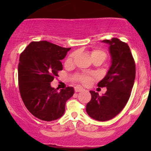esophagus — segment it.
I'll return each instance as SVG.
<instances>
[{"label": "esophagus", "mask_w": 151, "mask_h": 151, "mask_svg": "<svg viewBox=\"0 0 151 151\" xmlns=\"http://www.w3.org/2000/svg\"><path fill=\"white\" fill-rule=\"evenodd\" d=\"M74 91H75V92H79V91H83V89L80 86H75L74 87Z\"/></svg>", "instance_id": "esophagus-1"}]
</instances>
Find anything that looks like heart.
Returning <instances> with one entry per match:
<instances>
[{"label": "heart", "instance_id": "1", "mask_svg": "<svg viewBox=\"0 0 151 151\" xmlns=\"http://www.w3.org/2000/svg\"><path fill=\"white\" fill-rule=\"evenodd\" d=\"M91 56L92 59L98 58L101 59V60L104 61L106 58V53L104 51H101V50H93V51L91 52ZM73 57H74L73 55H70V56L69 57V58L67 59V62H72ZM78 79H79L81 82L86 84H89V83H90V81H91V77L88 75H80L79 77H78Z\"/></svg>", "mask_w": 151, "mask_h": 151}]
</instances>
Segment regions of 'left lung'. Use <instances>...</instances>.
Listing matches in <instances>:
<instances>
[{"instance_id":"obj_1","label":"left lung","mask_w":151,"mask_h":151,"mask_svg":"<svg viewBox=\"0 0 151 151\" xmlns=\"http://www.w3.org/2000/svg\"><path fill=\"white\" fill-rule=\"evenodd\" d=\"M101 42L109 45L111 63L98 86H106L107 90L101 96L89 91L91 99L86 104V111L93 119L106 121L117 116L129 101L136 77V65L127 43L118 38Z\"/></svg>"}]
</instances>
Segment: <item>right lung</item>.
Instances as JSON below:
<instances>
[{
    "instance_id": "add662e5",
    "label": "right lung",
    "mask_w": 151,
    "mask_h": 151,
    "mask_svg": "<svg viewBox=\"0 0 151 151\" xmlns=\"http://www.w3.org/2000/svg\"><path fill=\"white\" fill-rule=\"evenodd\" d=\"M71 48H65L47 41L32 42L20 56L18 64L19 90L27 110L42 121L57 120L63 116L66 101L73 96L72 86L61 89L50 83L58 71L61 60Z\"/></svg>"
}]
</instances>
